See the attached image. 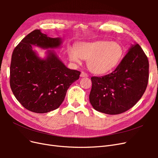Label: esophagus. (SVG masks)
Here are the masks:
<instances>
[{
  "label": "esophagus",
  "instance_id": "obj_1",
  "mask_svg": "<svg viewBox=\"0 0 158 158\" xmlns=\"http://www.w3.org/2000/svg\"><path fill=\"white\" fill-rule=\"evenodd\" d=\"M80 76H81V77H88V75L87 73H85V72H83V71H82V73H81Z\"/></svg>",
  "mask_w": 158,
  "mask_h": 158
}]
</instances>
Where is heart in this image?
Segmentation results:
<instances>
[{"label":"heart","mask_w":158,"mask_h":158,"mask_svg":"<svg viewBox=\"0 0 158 158\" xmlns=\"http://www.w3.org/2000/svg\"><path fill=\"white\" fill-rule=\"evenodd\" d=\"M124 53L123 46L118 42L97 41L81 43L76 49H68L71 61L79 63L80 58L87 60L89 70L95 74H102L112 70L121 60Z\"/></svg>","instance_id":"b5f03b06"}]
</instances>
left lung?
<instances>
[{
    "label": "left lung",
    "mask_w": 158,
    "mask_h": 158,
    "mask_svg": "<svg viewBox=\"0 0 158 158\" xmlns=\"http://www.w3.org/2000/svg\"><path fill=\"white\" fill-rule=\"evenodd\" d=\"M149 78V62L141 47L132 45L111 73L91 78L89 102L96 111L109 114L127 111L139 101Z\"/></svg>",
    "instance_id": "8db88e82"
}]
</instances>
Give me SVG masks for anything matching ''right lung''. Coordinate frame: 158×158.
Here are the masks:
<instances>
[{
  "label": "right lung",
  "mask_w": 158,
  "mask_h": 158,
  "mask_svg": "<svg viewBox=\"0 0 158 158\" xmlns=\"http://www.w3.org/2000/svg\"><path fill=\"white\" fill-rule=\"evenodd\" d=\"M61 43L60 38H51L35 30L13 51L10 88L18 101L30 111L45 113L58 108L70 85L80 77V72L66 67L54 51H48L47 58L41 59L31 46L57 48Z\"/></svg>",
  "instance_id": "obj_1"
}]
</instances>
